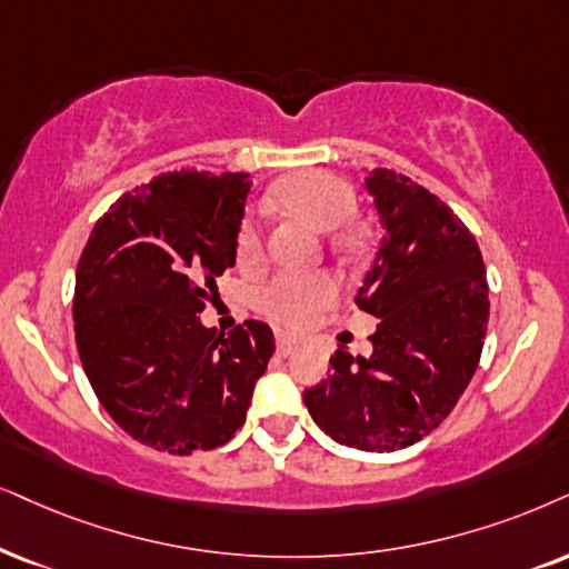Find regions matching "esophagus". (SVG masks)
<instances>
[{"label":"esophagus","mask_w":569,"mask_h":569,"mask_svg":"<svg viewBox=\"0 0 569 569\" xmlns=\"http://www.w3.org/2000/svg\"><path fill=\"white\" fill-rule=\"evenodd\" d=\"M301 347V338L291 336V333H280L278 336V355L280 357H289Z\"/></svg>","instance_id":"34e87169"}]
</instances>
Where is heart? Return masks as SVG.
I'll use <instances>...</instances> for the list:
<instances>
[{"label": "heart", "instance_id": "heart-1", "mask_svg": "<svg viewBox=\"0 0 569 569\" xmlns=\"http://www.w3.org/2000/svg\"><path fill=\"white\" fill-rule=\"evenodd\" d=\"M272 199L286 212L312 222L320 231H336L355 214L357 197L351 186L326 170H307L286 178ZM262 262V233L254 220H243L236 236V264L254 270ZM338 283L328 272H280L257 297V305L268 318L283 326H305L333 305Z\"/></svg>", "mask_w": 569, "mask_h": 569}]
</instances>
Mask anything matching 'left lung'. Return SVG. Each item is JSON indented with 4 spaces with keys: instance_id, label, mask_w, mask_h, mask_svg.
<instances>
[{
    "instance_id": "left-lung-1",
    "label": "left lung",
    "mask_w": 569,
    "mask_h": 569,
    "mask_svg": "<svg viewBox=\"0 0 569 569\" xmlns=\"http://www.w3.org/2000/svg\"><path fill=\"white\" fill-rule=\"evenodd\" d=\"M365 186L383 226L355 299L378 320L372 355L338 349L330 376L307 388L305 405L333 441L397 451L441 426L478 370L486 264L470 228L412 178L376 168Z\"/></svg>"
}]
</instances>
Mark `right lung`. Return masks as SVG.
<instances>
[{
    "instance_id": "obj_1",
    "label": "right lung",
    "mask_w": 569,
    "mask_h": 569,
    "mask_svg": "<svg viewBox=\"0 0 569 569\" xmlns=\"http://www.w3.org/2000/svg\"><path fill=\"white\" fill-rule=\"evenodd\" d=\"M247 172H162L97 220L76 270V343L107 415L189 457L231 441L276 351L270 326L231 333L199 312L236 262Z\"/></svg>"
}]
</instances>
